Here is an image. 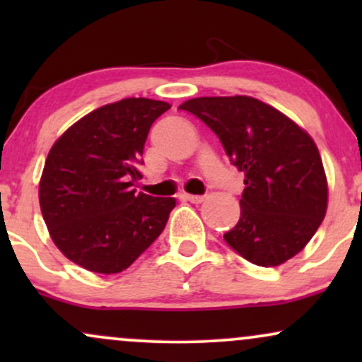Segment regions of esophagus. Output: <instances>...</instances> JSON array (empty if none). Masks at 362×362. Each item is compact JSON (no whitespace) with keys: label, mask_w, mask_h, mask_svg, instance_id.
Listing matches in <instances>:
<instances>
[{"label":"esophagus","mask_w":362,"mask_h":362,"mask_svg":"<svg viewBox=\"0 0 362 362\" xmlns=\"http://www.w3.org/2000/svg\"><path fill=\"white\" fill-rule=\"evenodd\" d=\"M184 199L187 201L194 202V204H201V202H204V195H192V194H184Z\"/></svg>","instance_id":"34e87169"}]
</instances>
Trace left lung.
I'll list each match as a JSON object with an SVG mask.
<instances>
[{"label": "left lung", "mask_w": 362, "mask_h": 362, "mask_svg": "<svg viewBox=\"0 0 362 362\" xmlns=\"http://www.w3.org/2000/svg\"><path fill=\"white\" fill-rule=\"evenodd\" d=\"M182 110L199 117L245 173L240 219L224 242L245 260L276 267L300 253L327 213V177L308 132L252 97H201Z\"/></svg>", "instance_id": "8db88e82"}]
</instances>
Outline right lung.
I'll return each instance as SVG.
<instances>
[{
  "label": "right lung",
  "mask_w": 362,
  "mask_h": 362,
  "mask_svg": "<svg viewBox=\"0 0 362 362\" xmlns=\"http://www.w3.org/2000/svg\"><path fill=\"white\" fill-rule=\"evenodd\" d=\"M167 102L124 98L73 124L54 143L39 185L56 247L97 274L127 269L163 231L173 197L136 194L151 124Z\"/></svg>",
  "instance_id": "1"
}]
</instances>
